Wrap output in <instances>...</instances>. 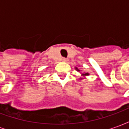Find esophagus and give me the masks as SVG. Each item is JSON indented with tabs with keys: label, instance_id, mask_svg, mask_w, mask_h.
Wrapping results in <instances>:
<instances>
[{
	"label": "esophagus",
	"instance_id": "34e87169",
	"mask_svg": "<svg viewBox=\"0 0 129 129\" xmlns=\"http://www.w3.org/2000/svg\"><path fill=\"white\" fill-rule=\"evenodd\" d=\"M62 61L63 62H67L68 61V59H66V58H62Z\"/></svg>",
	"mask_w": 129,
	"mask_h": 129
}]
</instances>
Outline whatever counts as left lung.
Returning <instances> with one entry per match:
<instances>
[{"mask_svg": "<svg viewBox=\"0 0 129 129\" xmlns=\"http://www.w3.org/2000/svg\"><path fill=\"white\" fill-rule=\"evenodd\" d=\"M75 69H76V70H77V71H78V72H79V71H80V70H79L77 68H75ZM81 75L83 76V77H84V76H88V75H89V73H84V74H82Z\"/></svg>", "mask_w": 129, "mask_h": 129, "instance_id": "left-lung-1", "label": "left lung"}]
</instances>
